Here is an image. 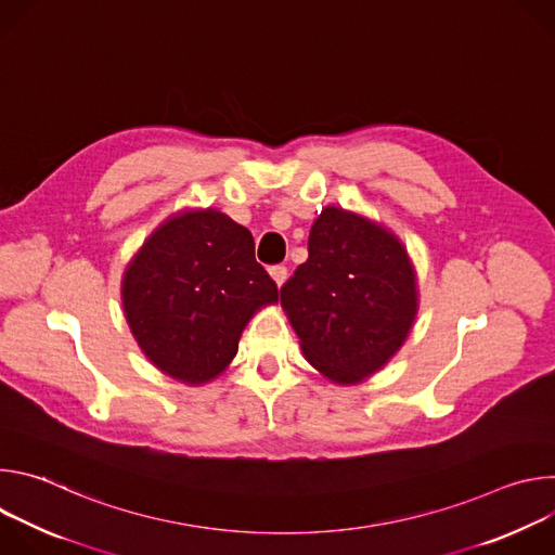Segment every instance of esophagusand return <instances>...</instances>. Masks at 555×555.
Wrapping results in <instances>:
<instances>
[{"label":"esophagus","mask_w":555,"mask_h":555,"mask_svg":"<svg viewBox=\"0 0 555 555\" xmlns=\"http://www.w3.org/2000/svg\"><path fill=\"white\" fill-rule=\"evenodd\" d=\"M270 276H272L274 283L281 287V285L285 283V279H287V268H285V266H272V268H270Z\"/></svg>","instance_id":"obj_1"}]
</instances>
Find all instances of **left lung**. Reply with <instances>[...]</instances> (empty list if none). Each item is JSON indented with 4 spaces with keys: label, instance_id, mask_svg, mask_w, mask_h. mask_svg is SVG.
<instances>
[{
    "label": "left lung",
    "instance_id": "obj_1",
    "mask_svg": "<svg viewBox=\"0 0 555 555\" xmlns=\"http://www.w3.org/2000/svg\"><path fill=\"white\" fill-rule=\"evenodd\" d=\"M307 250L281 287V305L315 371L336 384L362 382L409 338L413 263L392 232L336 206L313 221Z\"/></svg>",
    "mask_w": 555,
    "mask_h": 555
}]
</instances>
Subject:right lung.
Listing matches in <instances>:
<instances>
[{
  "mask_svg": "<svg viewBox=\"0 0 555 555\" xmlns=\"http://www.w3.org/2000/svg\"><path fill=\"white\" fill-rule=\"evenodd\" d=\"M276 300L250 230L215 208L167 219L122 276L125 319L142 353L193 386L230 364L255 311Z\"/></svg>",
  "mask_w": 555,
  "mask_h": 555,
  "instance_id": "obj_1",
  "label": "right lung"
}]
</instances>
